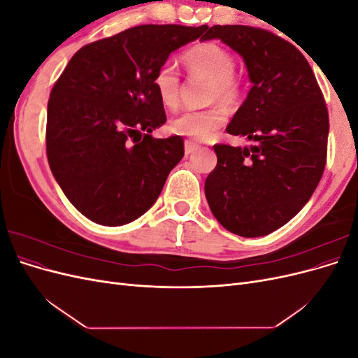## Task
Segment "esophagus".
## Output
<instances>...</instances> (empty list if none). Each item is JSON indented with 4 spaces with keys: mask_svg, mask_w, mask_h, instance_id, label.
Wrapping results in <instances>:
<instances>
[{
    "mask_svg": "<svg viewBox=\"0 0 358 358\" xmlns=\"http://www.w3.org/2000/svg\"><path fill=\"white\" fill-rule=\"evenodd\" d=\"M199 148H200V146H199L197 143L191 142V140H185V155H191V154H194Z\"/></svg>",
    "mask_w": 358,
    "mask_h": 358,
    "instance_id": "esophagus-1",
    "label": "esophagus"
}]
</instances>
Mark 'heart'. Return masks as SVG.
I'll return each mask as SVG.
<instances>
[{
	"label": "heart",
	"mask_w": 358,
	"mask_h": 358,
	"mask_svg": "<svg viewBox=\"0 0 358 358\" xmlns=\"http://www.w3.org/2000/svg\"><path fill=\"white\" fill-rule=\"evenodd\" d=\"M182 62L189 76L209 80L208 100L234 106L242 100L243 82L234 73V58L224 46L213 41L200 43L182 55ZM154 88L161 103L175 109L180 100V78L170 64H162L154 76ZM227 110L220 104L204 109L185 110L170 121L175 134L192 140H208L227 122Z\"/></svg>",
	"instance_id": "1"
}]
</instances>
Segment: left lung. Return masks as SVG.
<instances>
[{
    "label": "left lung",
    "mask_w": 358,
    "mask_h": 358,
    "mask_svg": "<svg viewBox=\"0 0 358 358\" xmlns=\"http://www.w3.org/2000/svg\"><path fill=\"white\" fill-rule=\"evenodd\" d=\"M200 40L220 38L241 53L252 88L227 133L249 148L215 145L216 167L204 192L229 231L259 237L280 229L318 187L327 161L329 110L303 53L272 31L213 25Z\"/></svg>",
    "instance_id": "left-lung-1"
}]
</instances>
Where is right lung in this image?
<instances>
[{
	"instance_id": "1",
	"label": "right lung",
	"mask_w": 358,
	"mask_h": 358,
	"mask_svg": "<svg viewBox=\"0 0 358 358\" xmlns=\"http://www.w3.org/2000/svg\"><path fill=\"white\" fill-rule=\"evenodd\" d=\"M208 28L138 25L85 45L48 103L46 154L70 203L101 225L142 216L183 157V138H154L167 121L154 76Z\"/></svg>"
}]
</instances>
